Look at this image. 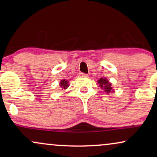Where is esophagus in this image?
Returning <instances> with one entry per match:
<instances>
[{
  "label": "esophagus",
  "instance_id": "34e87169",
  "mask_svg": "<svg viewBox=\"0 0 157 157\" xmlns=\"http://www.w3.org/2000/svg\"><path fill=\"white\" fill-rule=\"evenodd\" d=\"M80 75L82 77H88L87 74H85V73H80Z\"/></svg>",
  "mask_w": 157,
  "mask_h": 157
}]
</instances>
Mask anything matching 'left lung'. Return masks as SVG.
Segmentation results:
<instances>
[{"label":"left lung","instance_id":"obj_1","mask_svg":"<svg viewBox=\"0 0 157 157\" xmlns=\"http://www.w3.org/2000/svg\"><path fill=\"white\" fill-rule=\"evenodd\" d=\"M97 82H98L99 85H100L99 86L100 87V89L104 90L107 94H109L111 91H113L112 87H111V83L106 78H102V77H101L100 79H99V80Z\"/></svg>","mask_w":157,"mask_h":157}]
</instances>
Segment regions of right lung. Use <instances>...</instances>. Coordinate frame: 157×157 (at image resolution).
<instances>
[{"mask_svg":"<svg viewBox=\"0 0 157 157\" xmlns=\"http://www.w3.org/2000/svg\"><path fill=\"white\" fill-rule=\"evenodd\" d=\"M59 85H60V86L62 88V89H67L68 86H69V85H68V81L66 80H62L60 81V84Z\"/></svg>","mask_w":157,"mask_h":157,"instance_id":"1","label":"right lung"}]
</instances>
